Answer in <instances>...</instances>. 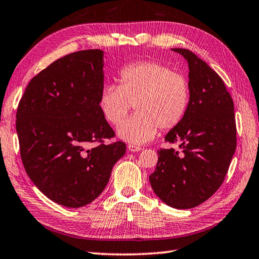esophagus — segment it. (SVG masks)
<instances>
[{
	"label": "esophagus",
	"instance_id": "34e87169",
	"mask_svg": "<svg viewBox=\"0 0 259 259\" xmlns=\"http://www.w3.org/2000/svg\"><path fill=\"white\" fill-rule=\"evenodd\" d=\"M127 149L128 151H131V152H138V151L142 150V148H141L140 145H135V144H128Z\"/></svg>",
	"mask_w": 259,
	"mask_h": 259
}]
</instances>
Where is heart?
Returning <instances> with one entry per match:
<instances>
[{"mask_svg":"<svg viewBox=\"0 0 259 259\" xmlns=\"http://www.w3.org/2000/svg\"><path fill=\"white\" fill-rule=\"evenodd\" d=\"M119 85L106 84L98 106L104 118L117 125L134 105L136 114L117 128L119 138L142 144L152 140L160 127L175 128L190 105V84L183 73L155 61H138L121 67Z\"/></svg>","mask_w":259,"mask_h":259,"instance_id":"obj_1","label":"heart"}]
</instances>
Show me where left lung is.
I'll list each match as a JSON object with an SVG mask.
<instances>
[{
    "instance_id": "8db88e82",
    "label": "left lung",
    "mask_w": 259,
    "mask_h": 259,
    "mask_svg": "<svg viewBox=\"0 0 259 259\" xmlns=\"http://www.w3.org/2000/svg\"><path fill=\"white\" fill-rule=\"evenodd\" d=\"M188 63L190 105L182 123L164 140L178 149L158 151L149 180L155 195L174 208H193L220 188L237 145L233 100L205 62L185 48H172Z\"/></svg>"
}]
</instances>
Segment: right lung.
Returning <instances> with one entry per match:
<instances>
[{"label":"right lung","mask_w":259,"mask_h":259,"mask_svg":"<svg viewBox=\"0 0 259 259\" xmlns=\"http://www.w3.org/2000/svg\"><path fill=\"white\" fill-rule=\"evenodd\" d=\"M104 52L69 54L29 82L17 111L23 167L35 186L60 205L81 207L99 196L126 152L98 106ZM99 143L91 149V143Z\"/></svg>","instance_id":"add662e5"}]
</instances>
